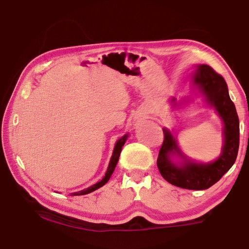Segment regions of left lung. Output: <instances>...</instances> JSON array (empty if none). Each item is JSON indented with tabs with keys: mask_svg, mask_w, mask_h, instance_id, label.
I'll list each match as a JSON object with an SVG mask.
<instances>
[{
	"mask_svg": "<svg viewBox=\"0 0 249 249\" xmlns=\"http://www.w3.org/2000/svg\"><path fill=\"white\" fill-rule=\"evenodd\" d=\"M193 82L208 104L215 108L224 123V146L217 160L208 163L188 160L178 149L177 141L168 129L163 128V142L157 158V167L162 178L174 186L203 190L210 188L233 166L240 144V123L235 106L230 99L225 79L209 65H199ZM172 98V102H174ZM178 154L187 160L178 166L170 156Z\"/></svg>",
	"mask_w": 249,
	"mask_h": 249,
	"instance_id": "left-lung-1",
	"label": "left lung"
}]
</instances>
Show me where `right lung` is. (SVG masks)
<instances>
[{"label":"right lung","instance_id":"1","mask_svg":"<svg viewBox=\"0 0 249 249\" xmlns=\"http://www.w3.org/2000/svg\"><path fill=\"white\" fill-rule=\"evenodd\" d=\"M127 137H128V135L126 134V135H124L123 137H122V138H120L118 141H116L115 146H114V150H113V154H112V156H111V160H110L109 166H108V169H107V172H106L105 177L103 178L102 181H99V182H97L96 184L92 185V186L88 187L87 189H83V190H81V192L72 193V194H71V196H81V195H87V194H89V193L94 192V190L98 189L99 187L104 186V185L109 181L110 177L112 176V173H113V171H114V168H115V166H116V163H118V161H119V157H120V154H121L122 147H123V145H124V143H125L126 139H127Z\"/></svg>","mask_w":249,"mask_h":249}]
</instances>
